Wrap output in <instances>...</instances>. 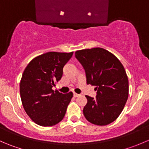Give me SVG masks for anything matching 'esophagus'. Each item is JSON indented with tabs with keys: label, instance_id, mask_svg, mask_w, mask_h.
<instances>
[{
	"label": "esophagus",
	"instance_id": "1",
	"mask_svg": "<svg viewBox=\"0 0 149 149\" xmlns=\"http://www.w3.org/2000/svg\"><path fill=\"white\" fill-rule=\"evenodd\" d=\"M73 96H74L75 97H76L79 96V94H77V93H75V92H74V93H73Z\"/></svg>",
	"mask_w": 149,
	"mask_h": 149
}]
</instances>
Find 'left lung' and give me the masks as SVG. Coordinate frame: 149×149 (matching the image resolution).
<instances>
[{
  "mask_svg": "<svg viewBox=\"0 0 149 149\" xmlns=\"http://www.w3.org/2000/svg\"><path fill=\"white\" fill-rule=\"evenodd\" d=\"M75 56L84 69L86 84L96 86L95 98L86 95L85 118L100 126L113 122L128 98L129 81L125 68L113 54L99 47L76 51Z\"/></svg>",
  "mask_w": 149,
  "mask_h": 149,
  "instance_id": "left-lung-1",
  "label": "left lung"
}]
</instances>
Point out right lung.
Instances as JSON below:
<instances>
[{
  "mask_svg": "<svg viewBox=\"0 0 149 149\" xmlns=\"http://www.w3.org/2000/svg\"><path fill=\"white\" fill-rule=\"evenodd\" d=\"M73 52H50L30 62L20 81L23 108L30 119L43 127L57 125L64 118L73 92L63 94L52 89L61 79L63 67Z\"/></svg>",
  "mask_w": 149,
  "mask_h": 149,
  "instance_id": "add662e5",
  "label": "right lung"
}]
</instances>
